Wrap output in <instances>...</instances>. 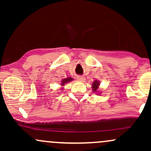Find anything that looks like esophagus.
<instances>
[{"mask_svg": "<svg viewBox=\"0 0 151 151\" xmlns=\"http://www.w3.org/2000/svg\"><path fill=\"white\" fill-rule=\"evenodd\" d=\"M77 79H78V80L80 81H84V79H85V77H83V76L79 75V76H77Z\"/></svg>", "mask_w": 151, "mask_h": 151, "instance_id": "esophagus-1", "label": "esophagus"}]
</instances>
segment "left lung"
<instances>
[{
  "mask_svg": "<svg viewBox=\"0 0 151 151\" xmlns=\"http://www.w3.org/2000/svg\"><path fill=\"white\" fill-rule=\"evenodd\" d=\"M99 84H100V83H99V81H96V80H95L94 81H93V84H92V89H93V91H96L98 90V88H99Z\"/></svg>",
  "mask_w": 151,
  "mask_h": 151,
  "instance_id": "1",
  "label": "left lung"
}]
</instances>
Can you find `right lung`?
<instances>
[{
    "instance_id": "add662e5",
    "label": "right lung",
    "mask_w": 151,
    "mask_h": 151,
    "mask_svg": "<svg viewBox=\"0 0 151 151\" xmlns=\"http://www.w3.org/2000/svg\"><path fill=\"white\" fill-rule=\"evenodd\" d=\"M72 80H73V79L72 77H67V79H63L61 81V86H65V84L70 82Z\"/></svg>"
}]
</instances>
